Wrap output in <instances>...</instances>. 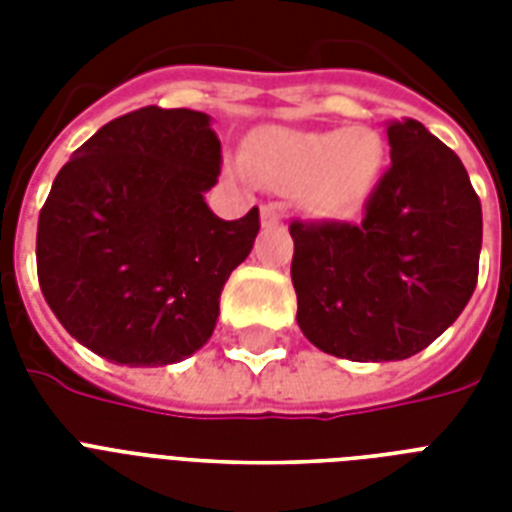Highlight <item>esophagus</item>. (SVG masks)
<instances>
[{"mask_svg": "<svg viewBox=\"0 0 512 512\" xmlns=\"http://www.w3.org/2000/svg\"><path fill=\"white\" fill-rule=\"evenodd\" d=\"M260 223H263L265 231H273V228H279V225H281L279 209L271 207V204H265V207L260 209Z\"/></svg>", "mask_w": 512, "mask_h": 512, "instance_id": "34e87169", "label": "esophagus"}]
</instances>
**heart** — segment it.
Returning a JSON list of instances; mask_svg holds the SVG:
<instances>
[{
	"label": "heart",
	"instance_id": "obj_1",
	"mask_svg": "<svg viewBox=\"0 0 512 512\" xmlns=\"http://www.w3.org/2000/svg\"><path fill=\"white\" fill-rule=\"evenodd\" d=\"M382 140L366 127L335 132L271 130L252 143L249 170L281 191H300L319 215H348L377 183Z\"/></svg>",
	"mask_w": 512,
	"mask_h": 512
}]
</instances>
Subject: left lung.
I'll return each instance as SVG.
<instances>
[{"label":"left lung","mask_w":512,"mask_h":512,"mask_svg":"<svg viewBox=\"0 0 512 512\" xmlns=\"http://www.w3.org/2000/svg\"><path fill=\"white\" fill-rule=\"evenodd\" d=\"M390 164L364 217L292 220L297 324L324 353L401 361L468 305L484 236L481 199L460 156L417 119L385 122Z\"/></svg>","instance_id":"8db88e82"}]
</instances>
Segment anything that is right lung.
<instances>
[{
    "label": "right lung",
    "instance_id": "obj_1",
    "mask_svg": "<svg viewBox=\"0 0 512 512\" xmlns=\"http://www.w3.org/2000/svg\"><path fill=\"white\" fill-rule=\"evenodd\" d=\"M209 116L146 106L103 124L39 212V287L71 337L127 366L183 361L212 337L220 292L252 252L260 209L220 220Z\"/></svg>",
    "mask_w": 512,
    "mask_h": 512
}]
</instances>
